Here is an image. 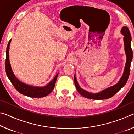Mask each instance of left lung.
<instances>
[{
	"label": "left lung",
	"mask_w": 134,
	"mask_h": 134,
	"mask_svg": "<svg viewBox=\"0 0 134 134\" xmlns=\"http://www.w3.org/2000/svg\"><path fill=\"white\" fill-rule=\"evenodd\" d=\"M121 32L124 35V49L125 51L126 62L125 66L124 71L122 77L120 79L118 82L115 85L110 86L109 87L102 90L100 92L92 93L86 90L81 89L80 86L77 81L76 74H74V84L76 87L77 90L79 93L82 95L83 97H86L87 99H94V100H102L109 99L112 97L113 95L115 94L119 90L125 85L127 80H128L129 75L130 72L131 63L132 60V50L131 49V36L130 32L126 26L122 27Z\"/></svg>",
	"instance_id": "left-lung-1"
}]
</instances>
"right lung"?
<instances>
[{"instance_id": "right-lung-1", "label": "right lung", "mask_w": 134, "mask_h": 134, "mask_svg": "<svg viewBox=\"0 0 134 134\" xmlns=\"http://www.w3.org/2000/svg\"><path fill=\"white\" fill-rule=\"evenodd\" d=\"M11 40L9 41L7 48H6V64L5 69L6 72L7 74L8 77L12 85L14 86L16 89L20 93H21L25 96L31 97H43L47 96L53 91L54 86L55 85L56 80L57 78V73L54 77V78L50 82H49L46 86L43 87H40V86H30L20 81L19 79L16 78V77L13 74V71L11 68V65L9 62V46L10 44Z\"/></svg>"}]
</instances>
